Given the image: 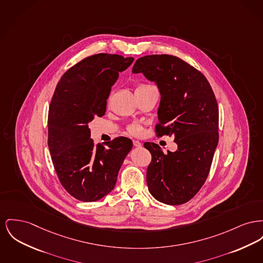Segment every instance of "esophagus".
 <instances>
[{
	"label": "esophagus",
	"instance_id": "esophagus-1",
	"mask_svg": "<svg viewBox=\"0 0 263 263\" xmlns=\"http://www.w3.org/2000/svg\"><path fill=\"white\" fill-rule=\"evenodd\" d=\"M133 145H134L135 147H141V146H142L141 142L137 141V140H133Z\"/></svg>",
	"mask_w": 263,
	"mask_h": 263
}]
</instances>
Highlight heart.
<instances>
[{
  "mask_svg": "<svg viewBox=\"0 0 263 263\" xmlns=\"http://www.w3.org/2000/svg\"><path fill=\"white\" fill-rule=\"evenodd\" d=\"M129 131H130L132 134H138L140 131H141V127H140L138 124H132V125L129 127Z\"/></svg>",
  "mask_w": 263,
  "mask_h": 263,
  "instance_id": "b5f03b06",
  "label": "heart"
}]
</instances>
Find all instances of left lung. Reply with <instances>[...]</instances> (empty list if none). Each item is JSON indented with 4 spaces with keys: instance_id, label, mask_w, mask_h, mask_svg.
I'll return each instance as SVG.
<instances>
[{
    "instance_id": "1",
    "label": "left lung",
    "mask_w": 263,
    "mask_h": 263,
    "mask_svg": "<svg viewBox=\"0 0 263 263\" xmlns=\"http://www.w3.org/2000/svg\"><path fill=\"white\" fill-rule=\"evenodd\" d=\"M133 73H143L161 94L157 132L173 136L176 152L146 142L152 155L147 184L157 201L176 205L190 201L204 184L218 143V108L204 76L181 59L152 54L138 59Z\"/></svg>"
}]
</instances>
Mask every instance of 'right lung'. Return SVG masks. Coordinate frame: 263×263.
Wrapping results in <instances>:
<instances>
[{"label":"right lung","instance_id":"obj_1","mask_svg":"<svg viewBox=\"0 0 263 263\" xmlns=\"http://www.w3.org/2000/svg\"><path fill=\"white\" fill-rule=\"evenodd\" d=\"M133 62L118 54H94L70 67L57 85L48 111L47 145L62 185L79 201L108 195L132 149L126 137L95 146L88 123L104 115L111 87Z\"/></svg>","mask_w":263,"mask_h":263}]
</instances>
